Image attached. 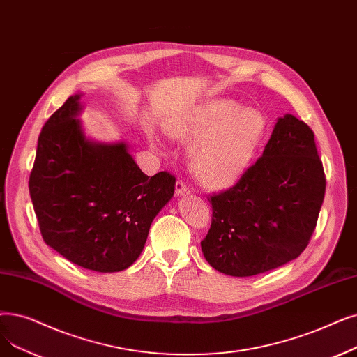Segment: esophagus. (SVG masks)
<instances>
[{"label":"esophagus","instance_id":"esophagus-1","mask_svg":"<svg viewBox=\"0 0 357 357\" xmlns=\"http://www.w3.org/2000/svg\"><path fill=\"white\" fill-rule=\"evenodd\" d=\"M175 192H176V195H185V194L190 192V188L187 187V185H185V182L178 179L176 183H175Z\"/></svg>","mask_w":357,"mask_h":357}]
</instances>
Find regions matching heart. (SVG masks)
Returning <instances> with one entry per match:
<instances>
[{
    "label": "heart",
    "instance_id": "heart-1",
    "mask_svg": "<svg viewBox=\"0 0 357 357\" xmlns=\"http://www.w3.org/2000/svg\"><path fill=\"white\" fill-rule=\"evenodd\" d=\"M167 134L191 140V166L208 187L234 182L250 163L266 131V121L254 109H236L226 99H213L188 114L170 119Z\"/></svg>",
    "mask_w": 357,
    "mask_h": 357
}]
</instances>
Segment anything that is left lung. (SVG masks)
<instances>
[{
	"label": "left lung",
	"instance_id": "left-lung-1",
	"mask_svg": "<svg viewBox=\"0 0 357 357\" xmlns=\"http://www.w3.org/2000/svg\"><path fill=\"white\" fill-rule=\"evenodd\" d=\"M324 195L314 131L287 114L234 187L210 195L211 226L201 250L213 268L235 277L280 267L305 251Z\"/></svg>",
	"mask_w": 357,
	"mask_h": 357
}]
</instances>
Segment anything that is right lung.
Masks as SVG:
<instances>
[{
	"instance_id": "obj_1",
	"label": "right lung",
	"mask_w": 357,
	"mask_h": 357,
	"mask_svg": "<svg viewBox=\"0 0 357 357\" xmlns=\"http://www.w3.org/2000/svg\"><path fill=\"white\" fill-rule=\"evenodd\" d=\"M80 95L51 115L39 138L29 191L46 245L74 264L122 271L140 257L156 214L175 192V176H147L126 143L89 142Z\"/></svg>"
}]
</instances>
